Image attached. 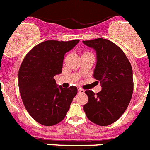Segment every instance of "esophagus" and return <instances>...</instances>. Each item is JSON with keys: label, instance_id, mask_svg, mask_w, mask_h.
Wrapping results in <instances>:
<instances>
[{"label": "esophagus", "instance_id": "obj_1", "mask_svg": "<svg viewBox=\"0 0 150 150\" xmlns=\"http://www.w3.org/2000/svg\"><path fill=\"white\" fill-rule=\"evenodd\" d=\"M78 91H79V93H84L85 90L83 89V88H78Z\"/></svg>", "mask_w": 150, "mask_h": 150}]
</instances>
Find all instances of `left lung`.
<instances>
[{
  "mask_svg": "<svg viewBox=\"0 0 150 150\" xmlns=\"http://www.w3.org/2000/svg\"><path fill=\"white\" fill-rule=\"evenodd\" d=\"M83 43L96 52L93 76L102 87L97 94L91 90L85 91L88 101L83 109L90 121L101 126L109 125L121 117L132 99V65L122 50L110 40L98 38Z\"/></svg>",
  "mask_w": 150,
  "mask_h": 150,
  "instance_id": "1",
  "label": "left lung"
}]
</instances>
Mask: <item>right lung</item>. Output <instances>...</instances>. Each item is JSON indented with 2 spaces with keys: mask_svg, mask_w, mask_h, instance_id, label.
<instances>
[{
  "mask_svg": "<svg viewBox=\"0 0 150 150\" xmlns=\"http://www.w3.org/2000/svg\"><path fill=\"white\" fill-rule=\"evenodd\" d=\"M79 42L46 40L34 46L25 57L18 71L21 98L30 116L40 124L51 126L64 119L76 86H58L54 76L62 71L64 56Z\"/></svg>",
  "mask_w": 150,
  "mask_h": 150,
  "instance_id": "right-lung-1",
  "label": "right lung"
}]
</instances>
